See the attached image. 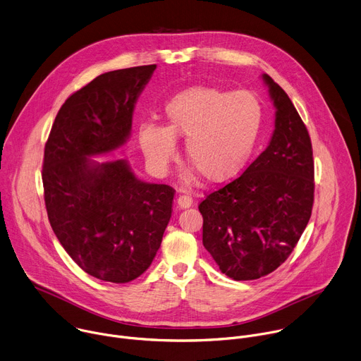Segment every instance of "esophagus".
Instances as JSON below:
<instances>
[{
    "mask_svg": "<svg viewBox=\"0 0 361 361\" xmlns=\"http://www.w3.org/2000/svg\"><path fill=\"white\" fill-rule=\"evenodd\" d=\"M178 207H180V209H186V207H190L192 206V203H193V199L189 196V195H180L179 197H178Z\"/></svg>",
    "mask_w": 361,
    "mask_h": 361,
    "instance_id": "34e87169",
    "label": "esophagus"
}]
</instances>
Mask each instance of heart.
Instances as JSON below:
<instances>
[{"label":"heart","mask_w":361,"mask_h":361,"mask_svg":"<svg viewBox=\"0 0 361 361\" xmlns=\"http://www.w3.org/2000/svg\"><path fill=\"white\" fill-rule=\"evenodd\" d=\"M165 121V126L143 123L139 128V143L148 161L158 169L168 168L176 157L175 139H186V161L206 182L224 183L245 168L253 152L262 106L247 91L231 94L192 87L169 99Z\"/></svg>","instance_id":"heart-1"}]
</instances>
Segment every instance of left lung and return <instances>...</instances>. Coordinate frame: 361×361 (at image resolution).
<instances>
[{"label":"left lung","instance_id":"obj_1","mask_svg":"<svg viewBox=\"0 0 361 361\" xmlns=\"http://www.w3.org/2000/svg\"><path fill=\"white\" fill-rule=\"evenodd\" d=\"M276 108L269 147L233 182L204 197V249L233 280L276 270L298 245L312 216L314 162L306 125L287 94L262 75Z\"/></svg>","mask_w":361,"mask_h":361}]
</instances>
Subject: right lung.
Returning <instances> with one entry per match:
<instances>
[{
    "label": "right lung",
    "mask_w": 361,
    "mask_h": 361,
    "mask_svg": "<svg viewBox=\"0 0 361 361\" xmlns=\"http://www.w3.org/2000/svg\"><path fill=\"white\" fill-rule=\"evenodd\" d=\"M157 65L97 77L61 106L45 143L42 183L51 228L88 274L128 283L161 246L175 189L139 180L128 161L98 162L128 140L135 104Z\"/></svg>",
    "instance_id": "obj_1"
}]
</instances>
